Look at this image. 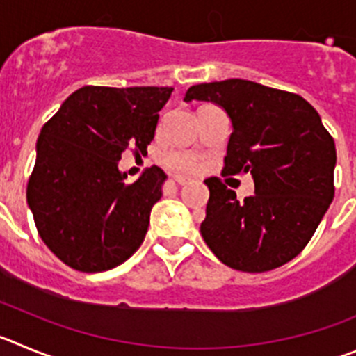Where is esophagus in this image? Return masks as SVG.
I'll list each match as a JSON object with an SVG mask.
<instances>
[{
  "label": "esophagus",
  "mask_w": 356,
  "mask_h": 356,
  "mask_svg": "<svg viewBox=\"0 0 356 356\" xmlns=\"http://www.w3.org/2000/svg\"><path fill=\"white\" fill-rule=\"evenodd\" d=\"M174 181L177 182V184H186V182H190V177H184V175H174Z\"/></svg>",
  "instance_id": "esophagus-1"
}]
</instances>
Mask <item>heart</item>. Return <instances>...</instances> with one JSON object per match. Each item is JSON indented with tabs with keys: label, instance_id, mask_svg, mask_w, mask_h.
Instances as JSON below:
<instances>
[{
	"label": "heart",
	"instance_id": "1",
	"mask_svg": "<svg viewBox=\"0 0 356 356\" xmlns=\"http://www.w3.org/2000/svg\"><path fill=\"white\" fill-rule=\"evenodd\" d=\"M161 159L168 168L179 172H193L198 166L197 158L190 152H184V150H170V152L163 154Z\"/></svg>",
	"mask_w": 356,
	"mask_h": 356
}]
</instances>
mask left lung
Here are the masks:
<instances>
[{
    "mask_svg": "<svg viewBox=\"0 0 356 356\" xmlns=\"http://www.w3.org/2000/svg\"><path fill=\"white\" fill-rule=\"evenodd\" d=\"M186 102L211 101L232 120L227 174H252L255 193L238 200L218 177L206 179L209 202L200 234L232 270L262 273L307 246L334 200L337 161L332 134L298 94L246 79L202 83Z\"/></svg>",
    "mask_w": 356,
    "mask_h": 356,
    "instance_id": "obj_1",
    "label": "left lung"
}]
</instances>
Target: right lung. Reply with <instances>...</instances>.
<instances>
[{"label": "right lung", "mask_w": 356, "mask_h": 356, "mask_svg": "<svg viewBox=\"0 0 356 356\" xmlns=\"http://www.w3.org/2000/svg\"><path fill=\"white\" fill-rule=\"evenodd\" d=\"M172 86H83L44 124L26 188L42 241L85 273L122 264L140 248L166 175L145 168L126 182L127 147L145 152Z\"/></svg>", "instance_id": "add662e5"}]
</instances>
